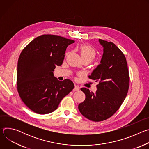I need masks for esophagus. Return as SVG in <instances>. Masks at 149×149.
<instances>
[{
  "instance_id": "esophagus-1",
  "label": "esophagus",
  "mask_w": 149,
  "mask_h": 149,
  "mask_svg": "<svg viewBox=\"0 0 149 149\" xmlns=\"http://www.w3.org/2000/svg\"><path fill=\"white\" fill-rule=\"evenodd\" d=\"M74 91H79V87L78 86H77V85H75V87H74Z\"/></svg>"
}]
</instances>
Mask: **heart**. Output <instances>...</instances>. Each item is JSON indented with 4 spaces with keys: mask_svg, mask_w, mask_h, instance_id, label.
Returning a JSON list of instances; mask_svg holds the SVG:
<instances>
[{
    "mask_svg": "<svg viewBox=\"0 0 149 149\" xmlns=\"http://www.w3.org/2000/svg\"><path fill=\"white\" fill-rule=\"evenodd\" d=\"M81 55L82 59H90L91 61L94 59L96 55L95 51L91 47L88 45H83L80 49Z\"/></svg>",
    "mask_w": 149,
    "mask_h": 149,
    "instance_id": "1",
    "label": "heart"
}]
</instances>
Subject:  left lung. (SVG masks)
<instances>
[{
  "label": "left lung",
  "mask_w": 149,
  "mask_h": 149,
  "mask_svg": "<svg viewBox=\"0 0 149 149\" xmlns=\"http://www.w3.org/2000/svg\"><path fill=\"white\" fill-rule=\"evenodd\" d=\"M103 48L100 64L89 78L95 82L94 93L86 88L81 90L86 99L78 105L81 114L93 121H101L112 116L120 108L129 90V74L123 53L113 42L99 39Z\"/></svg>",
  "instance_id": "8db88e82"
}]
</instances>
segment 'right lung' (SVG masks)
Listing matches in <instances>:
<instances>
[{"label": "right lung", "instance_id": "add662e5", "mask_svg": "<svg viewBox=\"0 0 149 149\" xmlns=\"http://www.w3.org/2000/svg\"><path fill=\"white\" fill-rule=\"evenodd\" d=\"M74 42L58 35H43L32 40L21 52L17 62V91L33 112H53L74 89L72 81H60L53 72L56 65L62 64L67 47Z\"/></svg>", "mask_w": 149, "mask_h": 149}]
</instances>
